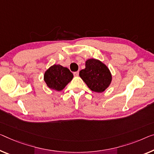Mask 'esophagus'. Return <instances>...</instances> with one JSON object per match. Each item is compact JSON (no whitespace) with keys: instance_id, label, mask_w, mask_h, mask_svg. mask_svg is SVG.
Listing matches in <instances>:
<instances>
[{"instance_id":"1","label":"esophagus","mask_w":154,"mask_h":154,"mask_svg":"<svg viewBox=\"0 0 154 154\" xmlns=\"http://www.w3.org/2000/svg\"><path fill=\"white\" fill-rule=\"evenodd\" d=\"M74 75H75V76H78V75H79V72H75L74 73Z\"/></svg>"}]
</instances>
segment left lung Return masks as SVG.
<instances>
[{
  "mask_svg": "<svg viewBox=\"0 0 154 154\" xmlns=\"http://www.w3.org/2000/svg\"><path fill=\"white\" fill-rule=\"evenodd\" d=\"M79 75L91 91L98 93L105 91L112 80V75L107 66L94 58L86 60L85 68L80 71Z\"/></svg>",
  "mask_w": 154,
  "mask_h": 154,
  "instance_id": "1",
  "label": "left lung"
}]
</instances>
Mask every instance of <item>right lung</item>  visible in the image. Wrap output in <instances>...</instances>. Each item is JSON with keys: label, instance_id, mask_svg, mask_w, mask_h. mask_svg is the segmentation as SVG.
<instances>
[{"label": "right lung", "instance_id": "right-lung-1", "mask_svg": "<svg viewBox=\"0 0 154 154\" xmlns=\"http://www.w3.org/2000/svg\"><path fill=\"white\" fill-rule=\"evenodd\" d=\"M74 75L67 67L60 65L51 66L44 74V80L49 89L60 91L72 81Z\"/></svg>", "mask_w": 154, "mask_h": 154}]
</instances>
